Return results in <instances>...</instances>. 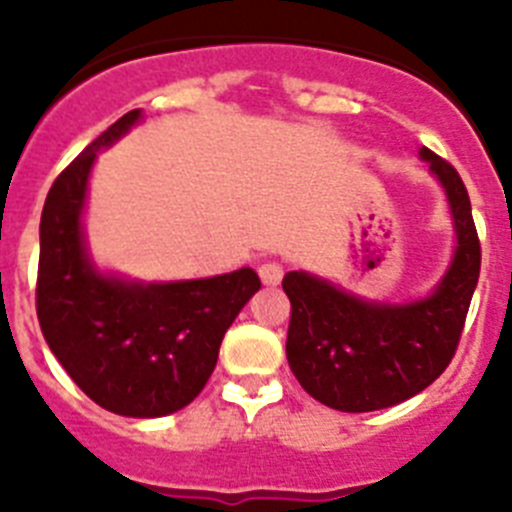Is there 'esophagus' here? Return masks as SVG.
<instances>
[{"mask_svg":"<svg viewBox=\"0 0 512 512\" xmlns=\"http://www.w3.org/2000/svg\"><path fill=\"white\" fill-rule=\"evenodd\" d=\"M259 277L266 287H274V284L282 282V277H284L282 264H277V261H264V264L259 266Z\"/></svg>","mask_w":512,"mask_h":512,"instance_id":"esophagus-1","label":"esophagus"}]
</instances>
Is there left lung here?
I'll return each instance as SVG.
<instances>
[{
    "label": "left lung",
    "mask_w": 512,
    "mask_h": 512,
    "mask_svg": "<svg viewBox=\"0 0 512 512\" xmlns=\"http://www.w3.org/2000/svg\"><path fill=\"white\" fill-rule=\"evenodd\" d=\"M420 158L446 189L456 253L431 297L410 305L366 302L325 279L289 271L287 361L302 390L343 413L392 408L423 392L451 364L479 279L482 248L459 171L428 148Z\"/></svg>",
    "instance_id": "left-lung-1"
}]
</instances>
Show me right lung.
Segmentation results:
<instances>
[{
  "mask_svg": "<svg viewBox=\"0 0 512 512\" xmlns=\"http://www.w3.org/2000/svg\"><path fill=\"white\" fill-rule=\"evenodd\" d=\"M140 120L130 110L58 174L40 217L35 307L53 356L99 408L161 418L200 395L225 330L259 292V274L238 269L192 282L140 284L94 269L81 210L99 148Z\"/></svg>",
  "mask_w": 512,
  "mask_h": 512,
  "instance_id": "right-lung-1",
  "label": "right lung"
}]
</instances>
